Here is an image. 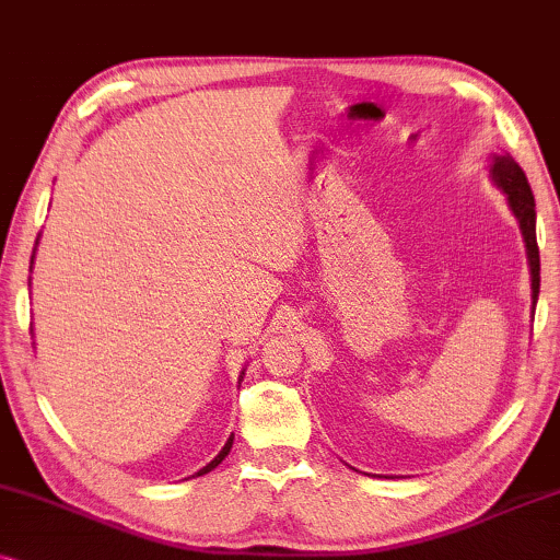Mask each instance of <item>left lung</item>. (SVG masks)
Instances as JSON below:
<instances>
[{"mask_svg":"<svg viewBox=\"0 0 560 560\" xmlns=\"http://www.w3.org/2000/svg\"><path fill=\"white\" fill-rule=\"evenodd\" d=\"M491 176L502 186L506 194V202H510L514 218L520 220V230H523L527 260H530V273H533V307L538 302L540 292V250H538V237H535V197L530 184H527L525 171L514 163L510 155H497L494 166H491Z\"/></svg>","mask_w":560,"mask_h":560,"instance_id":"left-lung-1","label":"left lung"}]
</instances>
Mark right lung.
I'll list each match as a JSON object with an SVG mask.
<instances>
[{
  "label": "right lung",
  "mask_w": 560,
  "mask_h": 560,
  "mask_svg": "<svg viewBox=\"0 0 560 560\" xmlns=\"http://www.w3.org/2000/svg\"><path fill=\"white\" fill-rule=\"evenodd\" d=\"M230 448H233V438H230V441L225 443V448H222V451L218 453V456H214V460H210V464H207V466L202 468V471H197V476H202V474H210L212 468H218V466L222 464V460H225V456H228V453H230Z\"/></svg>",
  "instance_id": "obj_1"
}]
</instances>
